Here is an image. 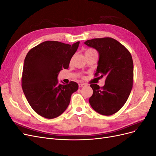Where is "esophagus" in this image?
Wrapping results in <instances>:
<instances>
[{
    "mask_svg": "<svg viewBox=\"0 0 156 156\" xmlns=\"http://www.w3.org/2000/svg\"><path fill=\"white\" fill-rule=\"evenodd\" d=\"M86 86V84L85 83H79V87H83Z\"/></svg>",
    "mask_w": 156,
    "mask_h": 156,
    "instance_id": "1",
    "label": "esophagus"
}]
</instances>
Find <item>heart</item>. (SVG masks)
I'll list each match as a JSON object with an SVG mask.
<instances>
[{
	"label": "heart",
	"mask_w": 156,
	"mask_h": 156,
	"mask_svg": "<svg viewBox=\"0 0 156 156\" xmlns=\"http://www.w3.org/2000/svg\"><path fill=\"white\" fill-rule=\"evenodd\" d=\"M92 52H96L93 49H87L86 51H85V53H92Z\"/></svg>",
	"instance_id": "heart-1"
}]
</instances>
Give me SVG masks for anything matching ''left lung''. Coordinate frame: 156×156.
<instances>
[{"label":"left lung","mask_w":156,"mask_h":156,"mask_svg":"<svg viewBox=\"0 0 156 156\" xmlns=\"http://www.w3.org/2000/svg\"><path fill=\"white\" fill-rule=\"evenodd\" d=\"M84 44L99 53L96 75L106 77L103 87L90 84L93 94L89 98V103L100 114L112 115L124 106L133 87L131 55L123 45L111 37L89 40L84 41Z\"/></svg>","instance_id":"1"}]
</instances>
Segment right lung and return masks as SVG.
<instances>
[{"instance_id":"add662e5","label":"right lung","mask_w":156,"mask_h":156,"mask_svg":"<svg viewBox=\"0 0 156 156\" xmlns=\"http://www.w3.org/2000/svg\"><path fill=\"white\" fill-rule=\"evenodd\" d=\"M79 41L72 45L46 41L30 49L25 58L22 88L27 100L37 114L52 119L62 115L69 105L77 83L59 84L58 75L68 69Z\"/></svg>"}]
</instances>
